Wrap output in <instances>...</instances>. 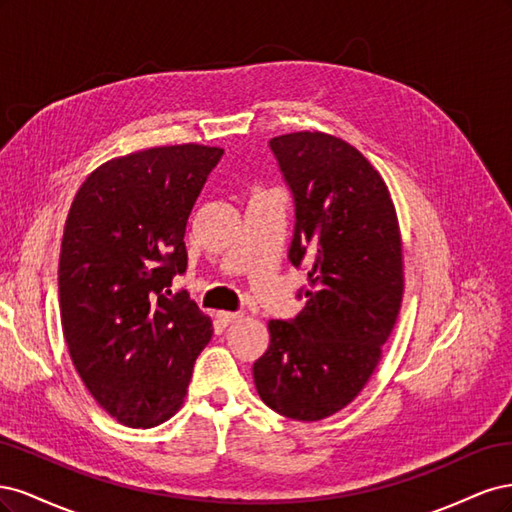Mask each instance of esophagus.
<instances>
[{
    "label": "esophagus",
    "instance_id": "esophagus-1",
    "mask_svg": "<svg viewBox=\"0 0 512 512\" xmlns=\"http://www.w3.org/2000/svg\"><path fill=\"white\" fill-rule=\"evenodd\" d=\"M237 318H241L239 312H218V320L222 324H230V322H235Z\"/></svg>",
    "mask_w": 512,
    "mask_h": 512
}]
</instances>
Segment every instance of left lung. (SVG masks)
I'll use <instances>...</instances> for the list:
<instances>
[{
    "instance_id": "1",
    "label": "left lung",
    "mask_w": 512,
    "mask_h": 512,
    "mask_svg": "<svg viewBox=\"0 0 512 512\" xmlns=\"http://www.w3.org/2000/svg\"><path fill=\"white\" fill-rule=\"evenodd\" d=\"M269 147L294 200L288 260L307 271L301 314L269 320L254 363L260 399L294 421H320L361 393L404 297V260L389 188L361 151L322 132Z\"/></svg>"
}]
</instances>
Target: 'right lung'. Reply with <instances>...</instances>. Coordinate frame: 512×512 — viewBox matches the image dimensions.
I'll use <instances>...</instances> for the list:
<instances>
[{"label":"right lung","mask_w":512,"mask_h":512,"mask_svg":"<svg viewBox=\"0 0 512 512\" xmlns=\"http://www.w3.org/2000/svg\"><path fill=\"white\" fill-rule=\"evenodd\" d=\"M224 149L153 147L115 158L76 192L59 256L61 327L81 380L128 427L168 421L211 320L190 294L185 226Z\"/></svg>","instance_id":"obj_1"}]
</instances>
